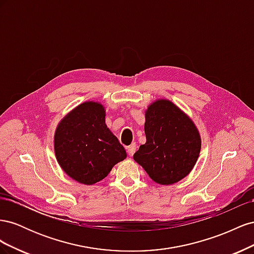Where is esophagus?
I'll use <instances>...</instances> for the list:
<instances>
[{
    "instance_id": "esophagus-1",
    "label": "esophagus",
    "mask_w": 254,
    "mask_h": 254,
    "mask_svg": "<svg viewBox=\"0 0 254 254\" xmlns=\"http://www.w3.org/2000/svg\"><path fill=\"white\" fill-rule=\"evenodd\" d=\"M135 149H136V147H135V144H131V145H129L128 147H127V152H128V155H129L130 157H132V156L134 155Z\"/></svg>"
}]
</instances>
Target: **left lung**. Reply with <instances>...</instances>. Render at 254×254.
Listing matches in <instances>:
<instances>
[{
    "label": "left lung",
    "instance_id": "left-lung-1",
    "mask_svg": "<svg viewBox=\"0 0 254 254\" xmlns=\"http://www.w3.org/2000/svg\"><path fill=\"white\" fill-rule=\"evenodd\" d=\"M146 143L133 155L156 183L170 186L193 170L201 149L195 123L178 106L165 98L156 99L145 110Z\"/></svg>",
    "mask_w": 254,
    "mask_h": 254
}]
</instances>
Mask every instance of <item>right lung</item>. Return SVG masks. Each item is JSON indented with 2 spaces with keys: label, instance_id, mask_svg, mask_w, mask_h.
<instances>
[{
  "label": "right lung",
  "instance_id": "obj_1",
  "mask_svg": "<svg viewBox=\"0 0 254 254\" xmlns=\"http://www.w3.org/2000/svg\"><path fill=\"white\" fill-rule=\"evenodd\" d=\"M54 149L59 166L72 178L92 186L106 178L127 153L106 125L105 107L84 102L58 123Z\"/></svg>",
  "mask_w": 254,
  "mask_h": 254
}]
</instances>
